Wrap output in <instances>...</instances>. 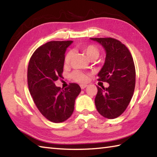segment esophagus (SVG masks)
<instances>
[{"mask_svg": "<svg viewBox=\"0 0 157 157\" xmlns=\"http://www.w3.org/2000/svg\"><path fill=\"white\" fill-rule=\"evenodd\" d=\"M87 86L86 84H80V87L82 89H84Z\"/></svg>", "mask_w": 157, "mask_h": 157, "instance_id": "obj_1", "label": "esophagus"}]
</instances>
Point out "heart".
I'll use <instances>...</instances> for the list:
<instances>
[{
	"label": "heart",
	"mask_w": 157,
	"mask_h": 157,
	"mask_svg": "<svg viewBox=\"0 0 157 157\" xmlns=\"http://www.w3.org/2000/svg\"><path fill=\"white\" fill-rule=\"evenodd\" d=\"M79 48L83 52L85 55H86V57L91 61V60H95L99 57L100 55V49L98 48L97 46H94V45L90 44V45H86V46H79ZM72 56V52L68 51L66 52L64 57V64L68 65L71 61V58ZM71 78L73 80H75L78 82H80V83H84L89 80V75L85 74L80 72L78 71H75L71 73Z\"/></svg>",
	"instance_id": "b5f03b06"
}]
</instances>
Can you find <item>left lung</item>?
Wrapping results in <instances>:
<instances>
[{"label": "left lung", "instance_id": "8db88e82", "mask_svg": "<svg viewBox=\"0 0 157 157\" xmlns=\"http://www.w3.org/2000/svg\"><path fill=\"white\" fill-rule=\"evenodd\" d=\"M106 50L105 64L98 74V80L109 84L107 88L98 86L95 98L98 112L107 118L120 116L129 105L136 84V70L132 56L125 45L116 39L90 38Z\"/></svg>", "mask_w": 157, "mask_h": 157}]
</instances>
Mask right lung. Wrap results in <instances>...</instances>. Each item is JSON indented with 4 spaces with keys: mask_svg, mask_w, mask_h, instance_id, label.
Returning <instances> with one entry per match:
<instances>
[{
    "mask_svg": "<svg viewBox=\"0 0 157 157\" xmlns=\"http://www.w3.org/2000/svg\"><path fill=\"white\" fill-rule=\"evenodd\" d=\"M72 41H52L39 47L28 67V84L34 102L41 113L53 123H62L72 115L76 98L81 91L78 84L64 89L55 86L62 78L65 52Z\"/></svg>",
    "mask_w": 157,
    "mask_h": 157,
    "instance_id": "add662e5",
    "label": "right lung"
}]
</instances>
